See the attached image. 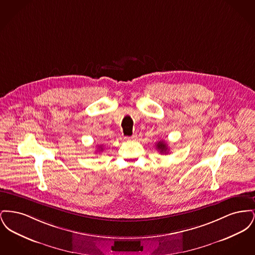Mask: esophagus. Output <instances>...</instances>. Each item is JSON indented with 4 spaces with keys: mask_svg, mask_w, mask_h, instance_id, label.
<instances>
[{
    "mask_svg": "<svg viewBox=\"0 0 255 255\" xmlns=\"http://www.w3.org/2000/svg\"><path fill=\"white\" fill-rule=\"evenodd\" d=\"M136 137H137V136H136V134H133L132 136H130V137H127V138H128L129 140H135V139H136Z\"/></svg>",
    "mask_w": 255,
    "mask_h": 255,
    "instance_id": "esophagus-1",
    "label": "esophagus"
}]
</instances>
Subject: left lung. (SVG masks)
I'll use <instances>...</instances> for the list:
<instances>
[{"mask_svg":"<svg viewBox=\"0 0 255 255\" xmlns=\"http://www.w3.org/2000/svg\"><path fill=\"white\" fill-rule=\"evenodd\" d=\"M157 149L159 151V153H161V154H167L168 151H169L167 144L163 140L158 141L157 143Z\"/></svg>","mask_w":255,"mask_h":255,"instance_id":"8db88e82","label":"left lung"}]
</instances>
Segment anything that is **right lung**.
<instances>
[{
  "instance_id": "add662e5",
  "label": "right lung",
  "mask_w": 255,
  "mask_h": 255,
  "mask_svg": "<svg viewBox=\"0 0 255 255\" xmlns=\"http://www.w3.org/2000/svg\"><path fill=\"white\" fill-rule=\"evenodd\" d=\"M99 148H100V150H99V151H100V152H101V150H102V148H101V146H100V147H99Z\"/></svg>"
}]
</instances>
